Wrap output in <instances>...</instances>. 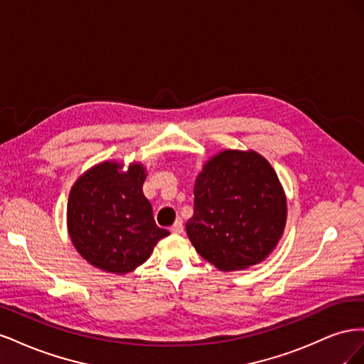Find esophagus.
<instances>
[{"label": "esophagus", "instance_id": "obj_1", "mask_svg": "<svg viewBox=\"0 0 364 364\" xmlns=\"http://www.w3.org/2000/svg\"><path fill=\"white\" fill-rule=\"evenodd\" d=\"M170 230H171L173 234H182V232H183V222H182V220H181V218L176 220L174 225L171 226Z\"/></svg>", "mask_w": 364, "mask_h": 364}]
</instances>
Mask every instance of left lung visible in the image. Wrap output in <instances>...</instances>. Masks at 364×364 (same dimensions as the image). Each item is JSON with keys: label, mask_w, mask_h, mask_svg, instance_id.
<instances>
[{"label": "left lung", "mask_w": 364, "mask_h": 364, "mask_svg": "<svg viewBox=\"0 0 364 364\" xmlns=\"http://www.w3.org/2000/svg\"><path fill=\"white\" fill-rule=\"evenodd\" d=\"M285 222L287 199L267 159L253 150H223L197 176L194 215L185 228L202 258L232 272L266 259Z\"/></svg>", "instance_id": "8db88e82"}]
</instances>
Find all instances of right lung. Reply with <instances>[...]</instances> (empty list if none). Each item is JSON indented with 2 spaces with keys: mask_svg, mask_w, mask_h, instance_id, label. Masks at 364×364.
Listing matches in <instances>:
<instances>
[{
  "mask_svg": "<svg viewBox=\"0 0 364 364\" xmlns=\"http://www.w3.org/2000/svg\"><path fill=\"white\" fill-rule=\"evenodd\" d=\"M146 168L105 161L75 181L67 206L74 247L94 267L117 274L135 270L151 255L167 229L158 228L142 193Z\"/></svg>",
  "mask_w": 364,
  "mask_h": 364,
  "instance_id": "add662e5",
  "label": "right lung"
}]
</instances>
